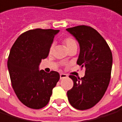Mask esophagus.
<instances>
[{"instance_id":"esophagus-1","label":"esophagus","mask_w":122,"mask_h":122,"mask_svg":"<svg viewBox=\"0 0 122 122\" xmlns=\"http://www.w3.org/2000/svg\"><path fill=\"white\" fill-rule=\"evenodd\" d=\"M60 79L62 80V79H63V78H66V77H67L68 76H67V74H63V73H62V74H60Z\"/></svg>"}]
</instances>
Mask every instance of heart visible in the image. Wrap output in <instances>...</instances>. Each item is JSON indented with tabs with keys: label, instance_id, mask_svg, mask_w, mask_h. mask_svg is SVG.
<instances>
[{
	"label": "heart",
	"instance_id": "b5f03b06",
	"mask_svg": "<svg viewBox=\"0 0 122 122\" xmlns=\"http://www.w3.org/2000/svg\"><path fill=\"white\" fill-rule=\"evenodd\" d=\"M63 43L65 44V45L66 46V48L68 49L72 48V47H77V41H76V40L74 39L73 37H71V36H66V37H65L64 39H63ZM53 49H54V45H52L51 46V48H50V50H49L50 54L52 52Z\"/></svg>",
	"mask_w": 122,
	"mask_h": 122
}]
</instances>
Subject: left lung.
I'll return each instance as SVG.
<instances>
[{"instance_id": "1", "label": "left lung", "mask_w": 122, "mask_h": 122, "mask_svg": "<svg viewBox=\"0 0 122 122\" xmlns=\"http://www.w3.org/2000/svg\"><path fill=\"white\" fill-rule=\"evenodd\" d=\"M66 30L75 37L80 45L77 65L86 68L83 77L69 76L74 86L67 92L68 99L75 109L88 110L98 103L109 86L112 52L105 39L92 27L80 25Z\"/></svg>"}]
</instances>
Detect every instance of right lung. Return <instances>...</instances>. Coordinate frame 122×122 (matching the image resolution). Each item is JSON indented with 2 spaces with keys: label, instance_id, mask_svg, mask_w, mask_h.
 <instances>
[{
  "label": "right lung",
  "instance_id": "add662e5",
  "mask_svg": "<svg viewBox=\"0 0 122 122\" xmlns=\"http://www.w3.org/2000/svg\"><path fill=\"white\" fill-rule=\"evenodd\" d=\"M58 32L53 29L30 30L19 36L10 50L7 67L12 86L18 98L29 108L38 110L48 104L60 80L57 71L39 70Z\"/></svg>",
  "mask_w": 122,
  "mask_h": 122
}]
</instances>
